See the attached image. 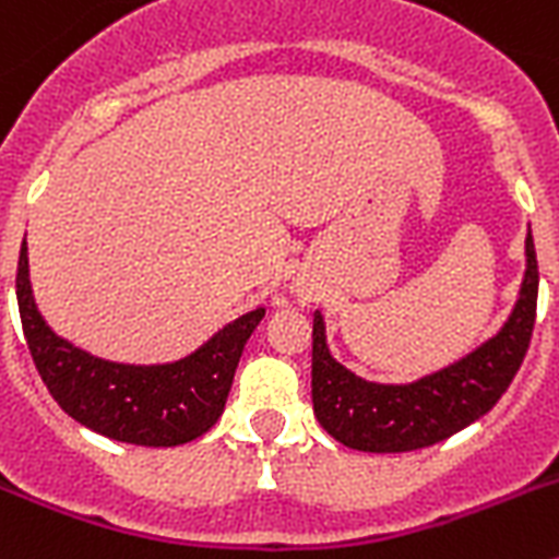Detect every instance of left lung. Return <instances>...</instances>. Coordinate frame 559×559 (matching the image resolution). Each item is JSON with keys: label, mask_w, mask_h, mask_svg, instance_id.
I'll return each mask as SVG.
<instances>
[{"label": "left lung", "mask_w": 559, "mask_h": 559, "mask_svg": "<svg viewBox=\"0 0 559 559\" xmlns=\"http://www.w3.org/2000/svg\"><path fill=\"white\" fill-rule=\"evenodd\" d=\"M537 310V257L526 231V271L510 319L492 338L412 383H374L349 372L328 347L324 316L313 313V412L341 445L403 453L437 445L496 406L530 349Z\"/></svg>", "instance_id": "8db88e82"}]
</instances>
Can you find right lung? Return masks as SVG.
Here are the masks:
<instances>
[{
  "mask_svg": "<svg viewBox=\"0 0 559 559\" xmlns=\"http://www.w3.org/2000/svg\"><path fill=\"white\" fill-rule=\"evenodd\" d=\"M22 330L44 386L81 426L117 442L176 448L210 431L224 414L246 341L265 308L237 316L195 353L170 364H117L61 338L44 322L29 285L27 243L16 271Z\"/></svg>",
  "mask_w": 559,
  "mask_h": 559,
  "instance_id": "1",
  "label": "right lung"
}]
</instances>
